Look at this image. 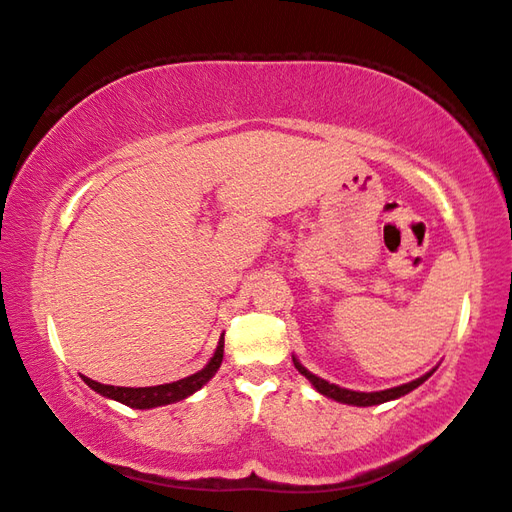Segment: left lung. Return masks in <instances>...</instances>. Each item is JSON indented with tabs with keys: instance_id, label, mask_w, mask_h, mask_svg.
I'll list each match as a JSON object with an SVG mask.
<instances>
[{
	"instance_id": "1",
	"label": "left lung",
	"mask_w": 512,
	"mask_h": 512,
	"mask_svg": "<svg viewBox=\"0 0 512 512\" xmlns=\"http://www.w3.org/2000/svg\"><path fill=\"white\" fill-rule=\"evenodd\" d=\"M292 363H295V367L299 369L301 376H306L310 380V385L317 389L319 394H323L325 398H332L336 402H343V405H354V407H374V405H383V402H389V400H396L400 396L409 394V391H413L416 387H420L424 380H427L433 372H436V367H433L431 372H427L416 380H411V383L391 387V389H383V391H354V389H345V387H339L334 383H328V380H323L317 374H312L310 369H306L299 363L297 356H292Z\"/></svg>"
}]
</instances>
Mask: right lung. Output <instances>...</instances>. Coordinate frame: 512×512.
Listing matches in <instances>:
<instances>
[{"mask_svg": "<svg viewBox=\"0 0 512 512\" xmlns=\"http://www.w3.org/2000/svg\"><path fill=\"white\" fill-rule=\"evenodd\" d=\"M222 358H224V334L220 336V343H217L211 361L206 363L200 372H195L187 378L173 380V383L154 385V387H114V385L96 383V380L88 376H81V378L85 380V385L92 387L96 394H101L105 398L123 402V405L132 409H154L162 405H171V402H180L184 398H189L191 394H195L198 389H202L217 374V369L222 365Z\"/></svg>", "mask_w": 512, "mask_h": 512, "instance_id": "1", "label": "right lung"}]
</instances>
